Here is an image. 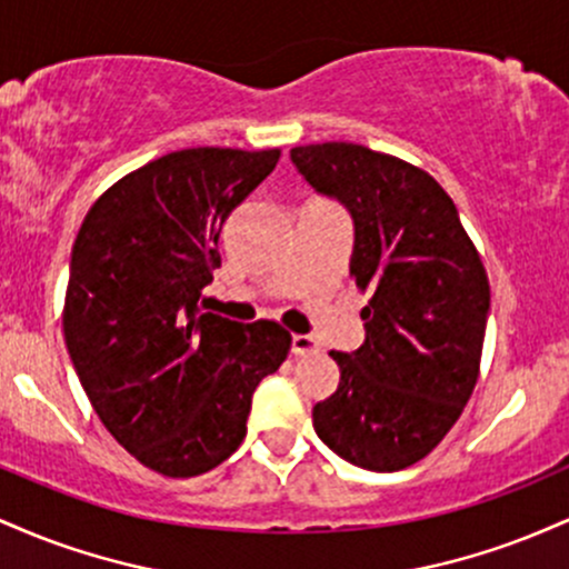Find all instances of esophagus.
Segmentation results:
<instances>
[{"label": "esophagus", "instance_id": "34e87169", "mask_svg": "<svg viewBox=\"0 0 569 569\" xmlns=\"http://www.w3.org/2000/svg\"><path fill=\"white\" fill-rule=\"evenodd\" d=\"M291 352L297 358H302V356H316L318 352V342L312 337H307V335H293V339H291Z\"/></svg>", "mask_w": 569, "mask_h": 569}]
</instances>
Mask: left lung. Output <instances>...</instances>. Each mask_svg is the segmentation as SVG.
<instances>
[{
	"instance_id": "8db88e82",
	"label": "left lung",
	"mask_w": 569,
	"mask_h": 569,
	"mask_svg": "<svg viewBox=\"0 0 569 569\" xmlns=\"http://www.w3.org/2000/svg\"><path fill=\"white\" fill-rule=\"evenodd\" d=\"M291 162L350 211V276L371 293L361 348L329 352L339 385L316 403L312 428L352 466L401 471L439 447L473 393L487 270L452 198L422 168L348 141L293 147Z\"/></svg>"
}]
</instances>
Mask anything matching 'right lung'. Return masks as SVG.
Listing matches in <instances>:
<instances>
[{"label": "right lung", "mask_w": 569, "mask_h": 569, "mask_svg": "<svg viewBox=\"0 0 569 569\" xmlns=\"http://www.w3.org/2000/svg\"><path fill=\"white\" fill-rule=\"evenodd\" d=\"M280 149L198 147L122 176L71 248L63 337L96 415L141 466L200 476L246 439L251 396L291 335L202 312L219 232Z\"/></svg>", "instance_id": "add662e5"}]
</instances>
